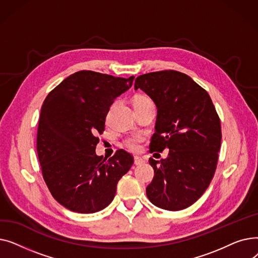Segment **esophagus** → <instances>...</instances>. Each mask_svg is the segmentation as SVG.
<instances>
[{
    "label": "esophagus",
    "mask_w": 258,
    "mask_h": 258,
    "mask_svg": "<svg viewBox=\"0 0 258 258\" xmlns=\"http://www.w3.org/2000/svg\"><path fill=\"white\" fill-rule=\"evenodd\" d=\"M134 160H135V164H136V165H141V164L145 163V161L140 157H135Z\"/></svg>",
    "instance_id": "obj_1"
}]
</instances>
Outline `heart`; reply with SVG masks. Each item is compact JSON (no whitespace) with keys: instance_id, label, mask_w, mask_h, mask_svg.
<instances>
[{"instance_id":"heart-1","label":"heart","mask_w":258,"mask_h":258,"mask_svg":"<svg viewBox=\"0 0 258 258\" xmlns=\"http://www.w3.org/2000/svg\"><path fill=\"white\" fill-rule=\"evenodd\" d=\"M148 102H152V100L148 97L144 96V95H137V96L134 99V105L144 104V103H148ZM144 140H145V138L143 135L134 134V135H130V136H127L123 140V142H124V145L128 148L131 152L138 153L141 151L142 143L144 142Z\"/></svg>"}]
</instances>
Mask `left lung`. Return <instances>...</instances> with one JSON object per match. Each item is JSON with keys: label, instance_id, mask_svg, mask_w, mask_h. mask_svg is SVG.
<instances>
[{"label": "left lung", "instance_id": "left-lung-1", "mask_svg": "<svg viewBox=\"0 0 258 258\" xmlns=\"http://www.w3.org/2000/svg\"><path fill=\"white\" fill-rule=\"evenodd\" d=\"M138 89L158 108L151 153L169 150L166 159L150 158L155 175L146 196L159 208L185 209L205 192L214 175L222 141L220 117L207 91L184 73L140 75L135 80Z\"/></svg>", "mask_w": 258, "mask_h": 258}]
</instances>
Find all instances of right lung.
Here are the masks:
<instances>
[{"instance_id": "obj_1", "label": "right lung", "mask_w": 258, "mask_h": 258, "mask_svg": "<svg viewBox=\"0 0 258 258\" xmlns=\"http://www.w3.org/2000/svg\"><path fill=\"white\" fill-rule=\"evenodd\" d=\"M94 71L63 79L44 100L36 150L43 178L60 205L78 213L102 210L113 201L117 183L134 163L118 150L110 159L95 153L114 99L134 81Z\"/></svg>"}]
</instances>
